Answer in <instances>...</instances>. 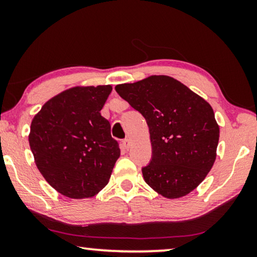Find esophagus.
I'll use <instances>...</instances> for the list:
<instances>
[{"label":"esophagus","mask_w":257,"mask_h":257,"mask_svg":"<svg viewBox=\"0 0 257 257\" xmlns=\"http://www.w3.org/2000/svg\"><path fill=\"white\" fill-rule=\"evenodd\" d=\"M130 146H131V142H130V139L122 140V149L127 151L130 149Z\"/></svg>","instance_id":"esophagus-1"}]
</instances>
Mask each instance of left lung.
Masks as SVG:
<instances>
[{
    "label": "left lung",
    "mask_w": 257,
    "mask_h": 257,
    "mask_svg": "<svg viewBox=\"0 0 257 257\" xmlns=\"http://www.w3.org/2000/svg\"><path fill=\"white\" fill-rule=\"evenodd\" d=\"M115 91L149 125L152 157L144 180L165 198H181L203 181L213 167L219 126L210 105L168 76H151Z\"/></svg>",
    "instance_id": "1"
}]
</instances>
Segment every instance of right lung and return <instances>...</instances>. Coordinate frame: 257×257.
<instances>
[{
  "instance_id": "1",
  "label": "right lung",
  "mask_w": 257,
  "mask_h": 257,
  "mask_svg": "<svg viewBox=\"0 0 257 257\" xmlns=\"http://www.w3.org/2000/svg\"><path fill=\"white\" fill-rule=\"evenodd\" d=\"M110 85L73 87L47 101L31 122L29 144L45 180L72 199L91 198L107 185L119 143L100 114Z\"/></svg>"
}]
</instances>
